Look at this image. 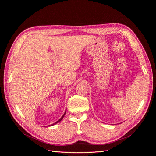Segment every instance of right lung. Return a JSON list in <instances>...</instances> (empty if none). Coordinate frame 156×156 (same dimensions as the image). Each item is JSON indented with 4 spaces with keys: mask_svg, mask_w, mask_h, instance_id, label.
Wrapping results in <instances>:
<instances>
[{
    "mask_svg": "<svg viewBox=\"0 0 156 156\" xmlns=\"http://www.w3.org/2000/svg\"><path fill=\"white\" fill-rule=\"evenodd\" d=\"M65 114H66V112H64V115H63V116H62V117H61V118H60V119H59V120H58V121H57V122H55V123H54V124H52V125H51V126H53V125H54V124H56V123H58V122H60V121H61V120H62V119H63V118H64V115H65Z\"/></svg>",
    "mask_w": 156,
    "mask_h": 156,
    "instance_id": "1",
    "label": "right lung"
}]
</instances>
